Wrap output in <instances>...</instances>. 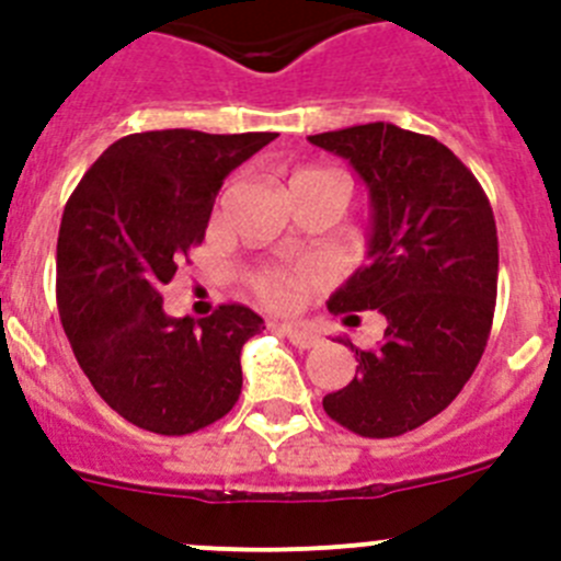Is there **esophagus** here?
Returning <instances> with one entry per match:
<instances>
[{
  "label": "esophagus",
  "instance_id": "34e87169",
  "mask_svg": "<svg viewBox=\"0 0 561 561\" xmlns=\"http://www.w3.org/2000/svg\"><path fill=\"white\" fill-rule=\"evenodd\" d=\"M280 331H284V334H286V340H289L291 345H295V348H300V351H309V348H314L317 342H320V336H317L314 331L304 329V325L284 323V325H280Z\"/></svg>",
  "mask_w": 561,
  "mask_h": 561
}]
</instances>
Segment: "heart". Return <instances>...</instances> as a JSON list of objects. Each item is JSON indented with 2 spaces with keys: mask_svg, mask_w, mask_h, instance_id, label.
<instances>
[{
  "mask_svg": "<svg viewBox=\"0 0 561 561\" xmlns=\"http://www.w3.org/2000/svg\"><path fill=\"white\" fill-rule=\"evenodd\" d=\"M314 176H334V173L325 171H297L291 176V182L300 180H314ZM252 291L257 295V300H264L266 306L280 311H289L295 306H300L306 295H309L314 286L323 284V270L314 264H295V266H264V270L252 272L250 277Z\"/></svg>",
  "mask_w": 561,
  "mask_h": 561,
  "instance_id": "heart-1",
  "label": "heart"
}]
</instances>
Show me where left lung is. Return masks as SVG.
Masks as SVG:
<instances>
[{
  "label": "left lung",
  "mask_w": 561,
  "mask_h": 561,
  "mask_svg": "<svg viewBox=\"0 0 561 561\" xmlns=\"http://www.w3.org/2000/svg\"><path fill=\"white\" fill-rule=\"evenodd\" d=\"M370 187V261L329 300L331 314L388 320L356 348L354 379L323 399L362 438H396L447 410L478 368L497 300V225L474 173L427 134L368 123L309 137ZM348 345V342H345Z\"/></svg>",
  "instance_id": "8db88e82"
}]
</instances>
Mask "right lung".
Listing matches in <instances>:
<instances>
[{
	"label": "right lung",
	"mask_w": 561,
	"mask_h": 561,
	"mask_svg": "<svg viewBox=\"0 0 561 561\" xmlns=\"http://www.w3.org/2000/svg\"><path fill=\"white\" fill-rule=\"evenodd\" d=\"M275 131L165 128L121 137L69 196L58 230L56 300L78 365L134 427L191 435L241 396V345L264 320L241 304L168 317L162 289L205 241L221 182Z\"/></svg>",
	"instance_id": "add662e5"
}]
</instances>
